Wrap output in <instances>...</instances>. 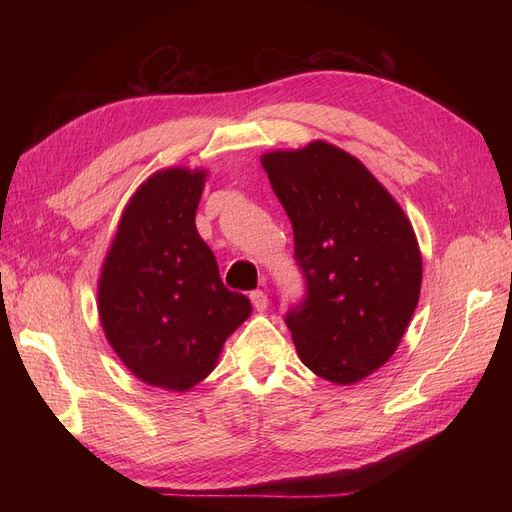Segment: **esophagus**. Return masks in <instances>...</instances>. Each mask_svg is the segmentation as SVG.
Here are the masks:
<instances>
[{
	"instance_id": "esophagus-1",
	"label": "esophagus",
	"mask_w": 512,
	"mask_h": 512,
	"mask_svg": "<svg viewBox=\"0 0 512 512\" xmlns=\"http://www.w3.org/2000/svg\"><path fill=\"white\" fill-rule=\"evenodd\" d=\"M250 301H252V305L258 309V312H265L267 305H269V299H267V292H265V290H254V292H250Z\"/></svg>"
}]
</instances>
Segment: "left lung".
<instances>
[{
  "label": "left lung",
  "mask_w": 512,
  "mask_h": 512,
  "mask_svg": "<svg viewBox=\"0 0 512 512\" xmlns=\"http://www.w3.org/2000/svg\"><path fill=\"white\" fill-rule=\"evenodd\" d=\"M288 213L305 299L286 324L316 376L354 384L397 350L421 294L423 260L406 213L344 149L314 141L262 156Z\"/></svg>",
  "instance_id": "obj_1"
}]
</instances>
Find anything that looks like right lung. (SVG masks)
<instances>
[{
	"mask_svg": "<svg viewBox=\"0 0 512 512\" xmlns=\"http://www.w3.org/2000/svg\"><path fill=\"white\" fill-rule=\"evenodd\" d=\"M205 177L188 168L151 175L123 211L100 273L108 344L138 380L166 391L203 382L252 314L250 299L222 284L218 260L196 230Z\"/></svg>",
	"mask_w": 512,
	"mask_h": 512,
	"instance_id": "obj_1",
	"label": "right lung"
}]
</instances>
